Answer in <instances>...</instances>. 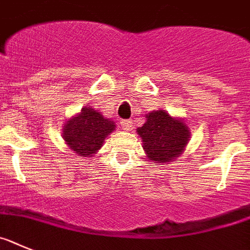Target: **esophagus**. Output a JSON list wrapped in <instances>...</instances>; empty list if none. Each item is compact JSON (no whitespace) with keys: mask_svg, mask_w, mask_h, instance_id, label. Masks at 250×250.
I'll return each instance as SVG.
<instances>
[{"mask_svg":"<svg viewBox=\"0 0 250 250\" xmlns=\"http://www.w3.org/2000/svg\"><path fill=\"white\" fill-rule=\"evenodd\" d=\"M121 127H122L123 130L128 132L132 128V122L130 121H121Z\"/></svg>","mask_w":250,"mask_h":250,"instance_id":"1","label":"esophagus"}]
</instances>
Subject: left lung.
Returning a JSON list of instances; mask_svg holds the SVG:
<instances>
[{"label": "left lung", "instance_id": "1", "mask_svg": "<svg viewBox=\"0 0 250 250\" xmlns=\"http://www.w3.org/2000/svg\"><path fill=\"white\" fill-rule=\"evenodd\" d=\"M136 132L142 139L148 161L164 164L174 162L186 150L190 130L184 120L173 117L164 109L146 114V122Z\"/></svg>", "mask_w": 250, "mask_h": 250}]
</instances>
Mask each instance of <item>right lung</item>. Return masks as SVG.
<instances>
[{
	"label": "right lung",
	"instance_id": "right-lung-1",
	"mask_svg": "<svg viewBox=\"0 0 250 250\" xmlns=\"http://www.w3.org/2000/svg\"><path fill=\"white\" fill-rule=\"evenodd\" d=\"M114 129V121L87 105L67 120L62 129V138L77 156L93 157Z\"/></svg>",
	"mask_w": 250,
	"mask_h": 250
}]
</instances>
